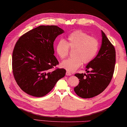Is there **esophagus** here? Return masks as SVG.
Masks as SVG:
<instances>
[{"label": "esophagus", "mask_w": 127, "mask_h": 127, "mask_svg": "<svg viewBox=\"0 0 127 127\" xmlns=\"http://www.w3.org/2000/svg\"><path fill=\"white\" fill-rule=\"evenodd\" d=\"M66 76H70V75H71V74L69 71H66Z\"/></svg>", "instance_id": "obj_1"}]
</instances>
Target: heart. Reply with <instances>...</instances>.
I'll use <instances>...</instances> for the list:
<instances>
[{"mask_svg": "<svg viewBox=\"0 0 127 127\" xmlns=\"http://www.w3.org/2000/svg\"><path fill=\"white\" fill-rule=\"evenodd\" d=\"M68 41L59 40L56 45V51L62 59L68 56L69 47L74 49V57L62 62L61 66L69 72L76 70L82 65L90 62L98 52L99 44L98 40L81 31L72 32L68 36Z\"/></svg>", "mask_w": 127, "mask_h": 127, "instance_id": "b5f03b06", "label": "heart"}]
</instances>
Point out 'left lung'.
I'll return each instance as SVG.
<instances>
[{
	"mask_svg": "<svg viewBox=\"0 0 127 127\" xmlns=\"http://www.w3.org/2000/svg\"><path fill=\"white\" fill-rule=\"evenodd\" d=\"M102 42L98 55L86 66L87 74H76L79 83L75 92L82 98H93L102 92L111 82L116 63L114 46L101 31ZM90 68L91 71L87 70Z\"/></svg>",
	"mask_w": 127,
	"mask_h": 127,
	"instance_id": "left-lung-1",
	"label": "left lung"
}]
</instances>
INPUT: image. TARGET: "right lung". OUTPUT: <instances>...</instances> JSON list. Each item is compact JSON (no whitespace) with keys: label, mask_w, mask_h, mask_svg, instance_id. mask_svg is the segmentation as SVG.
Returning a JSON list of instances; mask_svg holds the SVG:
<instances>
[{"label":"right lung","mask_w":127,"mask_h":127,"mask_svg":"<svg viewBox=\"0 0 127 127\" xmlns=\"http://www.w3.org/2000/svg\"><path fill=\"white\" fill-rule=\"evenodd\" d=\"M64 31L57 26H40L21 36L12 53L13 76L21 90L41 97L52 90L65 76L64 69L53 68L59 64L54 56L53 42Z\"/></svg>","instance_id":"right-lung-1"}]
</instances>
